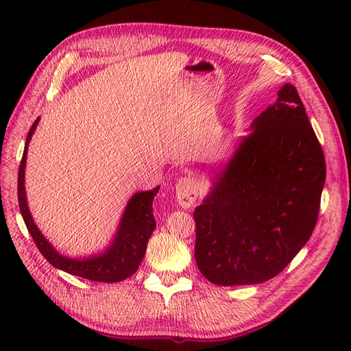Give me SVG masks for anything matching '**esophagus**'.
Listing matches in <instances>:
<instances>
[{
	"label": "esophagus",
	"instance_id": "1",
	"mask_svg": "<svg viewBox=\"0 0 351 351\" xmlns=\"http://www.w3.org/2000/svg\"><path fill=\"white\" fill-rule=\"evenodd\" d=\"M176 200L182 208H190L197 199V182L191 176H184L176 182Z\"/></svg>",
	"mask_w": 351,
	"mask_h": 351
}]
</instances>
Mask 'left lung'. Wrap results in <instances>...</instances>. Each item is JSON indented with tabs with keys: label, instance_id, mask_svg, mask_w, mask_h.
I'll use <instances>...</instances> for the list:
<instances>
[{
	"label": "left lung",
	"instance_id": "1",
	"mask_svg": "<svg viewBox=\"0 0 351 351\" xmlns=\"http://www.w3.org/2000/svg\"><path fill=\"white\" fill-rule=\"evenodd\" d=\"M326 181L323 149L293 84L250 125L195 211V256L215 285L278 276L312 235Z\"/></svg>",
	"mask_w": 351,
	"mask_h": 351
}]
</instances>
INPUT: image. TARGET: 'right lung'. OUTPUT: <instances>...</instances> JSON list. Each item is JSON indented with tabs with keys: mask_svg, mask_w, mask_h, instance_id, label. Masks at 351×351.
I'll return each mask as SVG.
<instances>
[{
	"mask_svg": "<svg viewBox=\"0 0 351 351\" xmlns=\"http://www.w3.org/2000/svg\"><path fill=\"white\" fill-rule=\"evenodd\" d=\"M37 123H39V117L36 119V122L28 131L24 155H22L18 173L19 210L22 214V219L25 221L28 232L33 237V240L37 245V249L40 250L45 259H47L51 265H54L58 270H63L69 274L80 276V278L107 283L121 282L125 280L126 278H130L131 274L137 271L141 259H143L146 253L149 237L152 235L156 226V221L152 213V202L160 187H155L149 191H138L128 200L121 223H119L117 230L113 237V241L110 243L106 250L98 253V255L95 253V255L87 258H69L62 255V253L57 252L54 249V245L43 237L40 229L36 226L27 204L24 185L27 151Z\"/></svg>",
	"mask_w": 351,
	"mask_h": 351,
	"instance_id": "obj_1",
	"label": "right lung"
}]
</instances>
